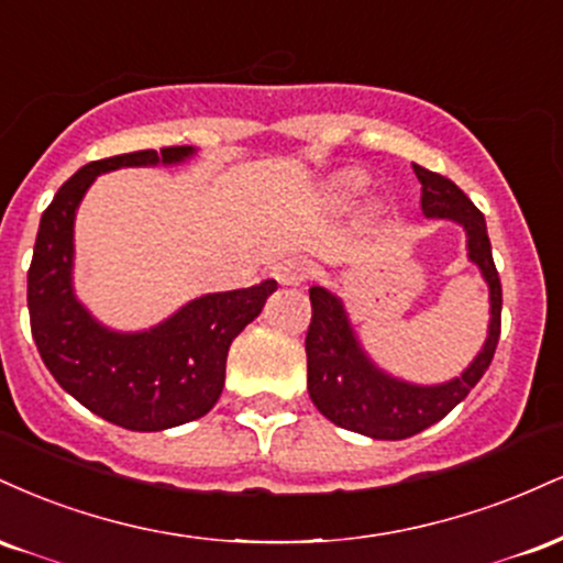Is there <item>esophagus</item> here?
Listing matches in <instances>:
<instances>
[{"mask_svg":"<svg viewBox=\"0 0 563 563\" xmlns=\"http://www.w3.org/2000/svg\"><path fill=\"white\" fill-rule=\"evenodd\" d=\"M309 275V264L299 260V256H288L273 264V277L283 286H299L303 277Z\"/></svg>","mask_w":563,"mask_h":563,"instance_id":"34e87169","label":"esophagus"}]
</instances>
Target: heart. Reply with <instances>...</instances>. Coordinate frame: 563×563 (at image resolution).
I'll return each mask as SVG.
<instances>
[{"label":"heart","instance_id":"b5f03b06","mask_svg":"<svg viewBox=\"0 0 563 563\" xmlns=\"http://www.w3.org/2000/svg\"><path fill=\"white\" fill-rule=\"evenodd\" d=\"M354 187H360V179H357V177L346 179V190H354Z\"/></svg>","mask_w":563,"mask_h":563}]
</instances>
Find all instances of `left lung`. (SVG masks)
Segmentation results:
<instances>
[{
  "label": "left lung",
  "mask_w": 563,
  "mask_h": 563,
  "mask_svg": "<svg viewBox=\"0 0 563 563\" xmlns=\"http://www.w3.org/2000/svg\"><path fill=\"white\" fill-rule=\"evenodd\" d=\"M421 183V209L426 217L452 219L463 224L468 238V260L482 269L489 286V335L479 357L461 378L442 386H412L380 373L367 360L354 339L344 307L331 290L312 286V320L307 331V389L309 397L328 421L341 429L357 431L373 439H407L431 423L442 421L468 391L479 384L495 357L500 341L503 288L497 277L493 245H489L484 214L452 179L412 164Z\"/></svg>",
  "instance_id": "obj_1"
}]
</instances>
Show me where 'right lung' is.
<instances>
[{
    "instance_id": "1",
    "label": "right lung",
    "mask_w": 563,
    "mask_h": 563,
    "mask_svg": "<svg viewBox=\"0 0 563 563\" xmlns=\"http://www.w3.org/2000/svg\"><path fill=\"white\" fill-rule=\"evenodd\" d=\"M190 145L92 161L44 209L29 267V318L44 365L70 397L115 426L161 431L203 418L224 386L232 339L262 312L275 280L190 301L153 331L113 333L92 320L70 286L76 206L97 174L177 164Z\"/></svg>"
}]
</instances>
